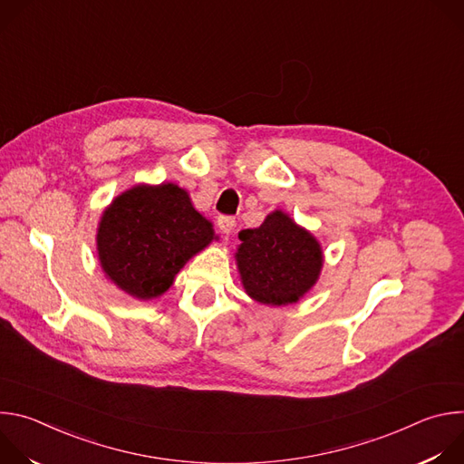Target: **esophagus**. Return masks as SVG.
<instances>
[{
	"instance_id": "34e87169",
	"label": "esophagus",
	"mask_w": 464,
	"mask_h": 464,
	"mask_svg": "<svg viewBox=\"0 0 464 464\" xmlns=\"http://www.w3.org/2000/svg\"><path fill=\"white\" fill-rule=\"evenodd\" d=\"M217 224H218V227H220V231H222L224 235H229V233L233 231V227H235V218L222 215V217H218Z\"/></svg>"
}]
</instances>
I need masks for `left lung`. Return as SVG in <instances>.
<instances>
[{
  "instance_id": "obj_1",
  "label": "left lung",
  "mask_w": 464,
  "mask_h": 464,
  "mask_svg": "<svg viewBox=\"0 0 464 464\" xmlns=\"http://www.w3.org/2000/svg\"><path fill=\"white\" fill-rule=\"evenodd\" d=\"M235 253L246 294L266 306H286L303 299L323 270L319 240L288 213L272 211L255 229L238 233Z\"/></svg>"
}]
</instances>
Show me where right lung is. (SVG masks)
Segmentation results:
<instances>
[{"mask_svg": "<svg viewBox=\"0 0 464 464\" xmlns=\"http://www.w3.org/2000/svg\"><path fill=\"white\" fill-rule=\"evenodd\" d=\"M215 235L176 183H138L115 196L97 227L101 268L119 290L140 301L163 295L178 272Z\"/></svg>", "mask_w": 464, "mask_h": 464, "instance_id": "1", "label": "right lung"}]
</instances>
